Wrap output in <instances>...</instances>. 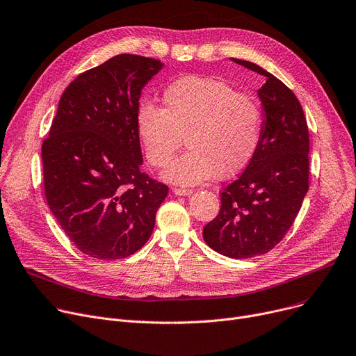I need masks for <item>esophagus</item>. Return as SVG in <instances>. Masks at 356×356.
<instances>
[{
  "label": "esophagus",
  "mask_w": 356,
  "mask_h": 356,
  "mask_svg": "<svg viewBox=\"0 0 356 356\" xmlns=\"http://www.w3.org/2000/svg\"><path fill=\"white\" fill-rule=\"evenodd\" d=\"M173 193L176 196H191L192 188H183V187H173Z\"/></svg>",
  "instance_id": "34e87169"
}]
</instances>
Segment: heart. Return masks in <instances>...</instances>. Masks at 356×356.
<instances>
[{"instance_id": "obj_1", "label": "heart", "mask_w": 356, "mask_h": 356, "mask_svg": "<svg viewBox=\"0 0 356 356\" xmlns=\"http://www.w3.org/2000/svg\"><path fill=\"white\" fill-rule=\"evenodd\" d=\"M163 106L143 102L136 129L147 161L164 168L181 145L188 147L164 172L181 184H196L218 175L243 170L262 138L264 113L259 103L225 81L183 77L163 91Z\"/></svg>"}]
</instances>
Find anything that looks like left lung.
<instances>
[{"mask_svg":"<svg viewBox=\"0 0 356 356\" xmlns=\"http://www.w3.org/2000/svg\"><path fill=\"white\" fill-rule=\"evenodd\" d=\"M265 77L257 90L265 118L257 150L243 173L223 187L218 216L203 239L227 257L272 250L288 233L309 188V130L293 91L254 63L233 58Z\"/></svg>","mask_w":356,"mask_h":356,"instance_id":"8db88e82","label":"left lung"}]
</instances>
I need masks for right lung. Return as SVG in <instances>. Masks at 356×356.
<instances>
[{
  "label": "right lung",
  "mask_w": 356,
  "mask_h": 356,
  "mask_svg": "<svg viewBox=\"0 0 356 356\" xmlns=\"http://www.w3.org/2000/svg\"><path fill=\"white\" fill-rule=\"evenodd\" d=\"M160 60L118 54L64 90L42 141L44 192L73 245L90 257L123 259L152 236L169 187L140 172L136 129L141 90Z\"/></svg>",
  "instance_id": "add662e5"
}]
</instances>
